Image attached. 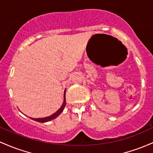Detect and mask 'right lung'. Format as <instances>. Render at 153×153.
Wrapping results in <instances>:
<instances>
[{
    "label": "right lung",
    "instance_id": "right-lung-1",
    "mask_svg": "<svg viewBox=\"0 0 153 153\" xmlns=\"http://www.w3.org/2000/svg\"><path fill=\"white\" fill-rule=\"evenodd\" d=\"M66 90H64V93H63V102L62 105L61 106L59 109L56 111V113H54L53 114H52L51 116H48V117H45V118H32V120L34 121H37V122H40V123H45V122H48V121H51V120H53L56 118H57L60 114L62 113V111L64 109L65 106H66Z\"/></svg>",
    "mask_w": 153,
    "mask_h": 153
}]
</instances>
